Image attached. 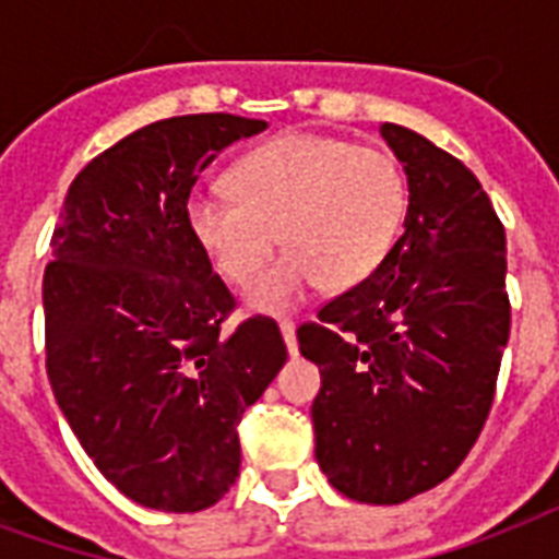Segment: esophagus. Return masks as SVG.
I'll use <instances>...</instances> for the list:
<instances>
[{
  "label": "esophagus",
  "mask_w": 559,
  "mask_h": 559,
  "mask_svg": "<svg viewBox=\"0 0 559 559\" xmlns=\"http://www.w3.org/2000/svg\"><path fill=\"white\" fill-rule=\"evenodd\" d=\"M280 329H283V338H285V347H288V353H292V356H297V335H294L297 323H294V320H283V323H280Z\"/></svg>",
  "instance_id": "1"
}]
</instances>
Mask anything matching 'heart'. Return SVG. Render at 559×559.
Wrapping results in <instances>:
<instances>
[{
    "instance_id": "1",
    "label": "heart",
    "mask_w": 559,
    "mask_h": 559,
    "mask_svg": "<svg viewBox=\"0 0 559 559\" xmlns=\"http://www.w3.org/2000/svg\"><path fill=\"white\" fill-rule=\"evenodd\" d=\"M230 192L198 189L186 218L212 265L250 285L259 311H285L314 285L353 288L382 265L408 206V180L388 151L326 133H285L233 166Z\"/></svg>"
}]
</instances>
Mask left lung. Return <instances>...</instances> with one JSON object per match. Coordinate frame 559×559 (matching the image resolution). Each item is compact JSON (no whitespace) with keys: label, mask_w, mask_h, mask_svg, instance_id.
Instances as JSON below:
<instances>
[{"label":"left lung","mask_w":559,"mask_h":559,"mask_svg":"<svg viewBox=\"0 0 559 559\" xmlns=\"http://www.w3.org/2000/svg\"><path fill=\"white\" fill-rule=\"evenodd\" d=\"M408 175L405 230L373 274L297 329L320 367L314 455L365 504L431 490L481 435L510 335L504 227L478 177L426 136L382 124Z\"/></svg>","instance_id":"8db88e82"}]
</instances>
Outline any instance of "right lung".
Instances as JSON below:
<instances>
[{
  "label": "right lung",
  "instance_id": "1",
  "mask_svg": "<svg viewBox=\"0 0 559 559\" xmlns=\"http://www.w3.org/2000/svg\"><path fill=\"white\" fill-rule=\"evenodd\" d=\"M233 114L128 133L69 186L43 274L46 373L98 473L136 504L198 513L239 478V423L288 358L274 318L227 326L236 297L186 203L233 142Z\"/></svg>",
  "mask_w": 559,
  "mask_h": 559
}]
</instances>
